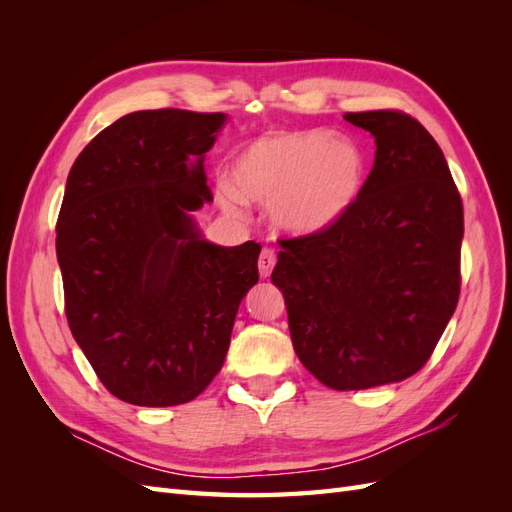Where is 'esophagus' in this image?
Instances as JSON below:
<instances>
[{"mask_svg": "<svg viewBox=\"0 0 512 512\" xmlns=\"http://www.w3.org/2000/svg\"><path fill=\"white\" fill-rule=\"evenodd\" d=\"M275 262H277L275 252L271 250V247H265V250L260 252V258H258V269H260V277H262V280H267V277L271 275V271H273V267H275Z\"/></svg>", "mask_w": 512, "mask_h": 512, "instance_id": "obj_1", "label": "esophagus"}]
</instances>
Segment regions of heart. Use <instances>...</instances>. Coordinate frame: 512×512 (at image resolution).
<instances>
[{
    "instance_id": "heart-1",
    "label": "heart",
    "mask_w": 512,
    "mask_h": 512,
    "mask_svg": "<svg viewBox=\"0 0 512 512\" xmlns=\"http://www.w3.org/2000/svg\"><path fill=\"white\" fill-rule=\"evenodd\" d=\"M367 158L361 145L324 130L267 132L243 147L230 168L235 190L222 205L239 213L243 203L267 207L271 224L290 237H309L335 226L361 196Z\"/></svg>"
}]
</instances>
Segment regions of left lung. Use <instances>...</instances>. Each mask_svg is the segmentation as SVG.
I'll list each match as a JSON object with an SVG mask.
<instances>
[{
    "label": "left lung",
    "instance_id": "left-lung-1",
    "mask_svg": "<svg viewBox=\"0 0 512 512\" xmlns=\"http://www.w3.org/2000/svg\"><path fill=\"white\" fill-rule=\"evenodd\" d=\"M374 136L361 196L335 226L282 239L294 352L329 389L361 391L421 369L459 301L463 205L444 153L406 113H346Z\"/></svg>",
    "mask_w": 512,
    "mask_h": 512
}]
</instances>
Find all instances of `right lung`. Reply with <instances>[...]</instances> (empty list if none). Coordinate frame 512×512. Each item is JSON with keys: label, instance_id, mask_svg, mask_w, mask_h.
<instances>
[{"label": "right lung", "instance_id": "right-lung-1", "mask_svg": "<svg viewBox=\"0 0 512 512\" xmlns=\"http://www.w3.org/2000/svg\"><path fill=\"white\" fill-rule=\"evenodd\" d=\"M228 115L136 111L70 168L57 262L70 331L102 384L134 406L192 401L222 369L260 245L207 241L205 153Z\"/></svg>", "mask_w": 512, "mask_h": 512}]
</instances>
